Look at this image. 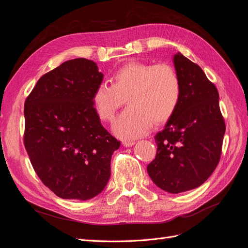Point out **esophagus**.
Returning <instances> with one entry per match:
<instances>
[{
    "label": "esophagus",
    "instance_id": "1",
    "mask_svg": "<svg viewBox=\"0 0 248 248\" xmlns=\"http://www.w3.org/2000/svg\"><path fill=\"white\" fill-rule=\"evenodd\" d=\"M122 144H123V146L124 147H132L133 145H134V141H131V140H123V142H122Z\"/></svg>",
    "mask_w": 248,
    "mask_h": 248
}]
</instances>
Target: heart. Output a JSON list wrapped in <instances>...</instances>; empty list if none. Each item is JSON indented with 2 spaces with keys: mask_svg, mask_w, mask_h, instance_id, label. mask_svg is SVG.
Returning <instances> with one entry per match:
<instances>
[{
  "mask_svg": "<svg viewBox=\"0 0 248 248\" xmlns=\"http://www.w3.org/2000/svg\"><path fill=\"white\" fill-rule=\"evenodd\" d=\"M181 92L178 74L170 65L133 61L114 73L112 85L97 86L92 102L101 120L111 121L126 99L129 108L117 118L112 131L120 139L133 140L148 133L153 122L168 121L179 106Z\"/></svg>",
  "mask_w": 248,
  "mask_h": 248,
  "instance_id": "heart-1",
  "label": "heart"
}]
</instances>
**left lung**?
Segmentation results:
<instances>
[{
	"instance_id": "1",
	"label": "left lung",
	"mask_w": 248,
	"mask_h": 248,
	"mask_svg": "<svg viewBox=\"0 0 248 248\" xmlns=\"http://www.w3.org/2000/svg\"><path fill=\"white\" fill-rule=\"evenodd\" d=\"M181 82V99L155 136L157 153L147 167L156 186L170 193L188 191L211 176L220 158L226 132L216 87L181 52L172 57Z\"/></svg>"
}]
</instances>
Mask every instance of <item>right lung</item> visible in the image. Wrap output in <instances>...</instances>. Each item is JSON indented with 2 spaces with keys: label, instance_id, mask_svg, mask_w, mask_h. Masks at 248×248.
Instances as JSON below:
<instances>
[{
  "label": "right lung",
  "instance_id": "1",
  "mask_svg": "<svg viewBox=\"0 0 248 248\" xmlns=\"http://www.w3.org/2000/svg\"><path fill=\"white\" fill-rule=\"evenodd\" d=\"M102 79L91 60H68L42 76L25 102V147L36 174L59 198L93 199L108 182L120 141L92 102Z\"/></svg>",
  "mask_w": 248,
  "mask_h": 248
}]
</instances>
